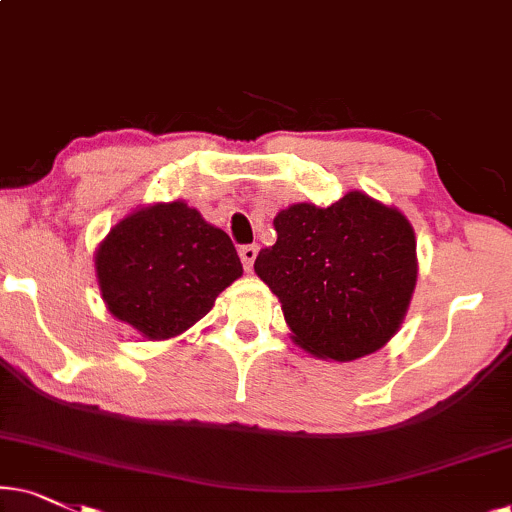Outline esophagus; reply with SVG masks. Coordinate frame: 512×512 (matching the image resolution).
Listing matches in <instances>:
<instances>
[{
	"label": "esophagus",
	"instance_id": "34e87169",
	"mask_svg": "<svg viewBox=\"0 0 512 512\" xmlns=\"http://www.w3.org/2000/svg\"><path fill=\"white\" fill-rule=\"evenodd\" d=\"M256 256H258V246L256 244H244L242 249H239V258H242L246 270H251V266H254Z\"/></svg>",
	"mask_w": 512,
	"mask_h": 512
}]
</instances>
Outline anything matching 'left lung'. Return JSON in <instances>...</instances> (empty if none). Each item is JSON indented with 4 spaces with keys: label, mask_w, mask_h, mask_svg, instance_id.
I'll list each match as a JSON object with an SVG mask.
<instances>
[{
    "label": "left lung",
    "mask_w": 512,
    "mask_h": 512,
    "mask_svg": "<svg viewBox=\"0 0 512 512\" xmlns=\"http://www.w3.org/2000/svg\"><path fill=\"white\" fill-rule=\"evenodd\" d=\"M273 225L277 242L254 270L301 349L346 363L399 332L418 280L415 232L399 208L356 189L327 208L289 206Z\"/></svg>",
    "instance_id": "left-lung-1"
}]
</instances>
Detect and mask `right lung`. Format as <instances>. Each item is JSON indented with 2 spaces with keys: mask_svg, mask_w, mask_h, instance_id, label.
Here are the masks:
<instances>
[{
  "mask_svg": "<svg viewBox=\"0 0 512 512\" xmlns=\"http://www.w3.org/2000/svg\"><path fill=\"white\" fill-rule=\"evenodd\" d=\"M113 318L147 339H170L211 311L242 277L235 244L185 201L151 204L113 225L94 254Z\"/></svg>",
  "mask_w": 512,
  "mask_h": 512,
  "instance_id": "obj_1",
  "label": "right lung"
}]
</instances>
